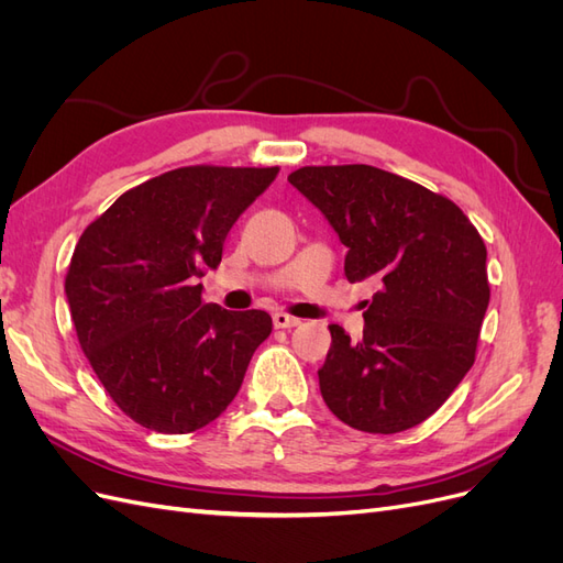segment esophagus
I'll use <instances>...</instances> for the list:
<instances>
[{
	"instance_id": "1",
	"label": "esophagus",
	"mask_w": 563,
	"mask_h": 563,
	"mask_svg": "<svg viewBox=\"0 0 563 563\" xmlns=\"http://www.w3.org/2000/svg\"><path fill=\"white\" fill-rule=\"evenodd\" d=\"M272 323H275V329H294L300 323V319L286 314V312H275L272 314Z\"/></svg>"
}]
</instances>
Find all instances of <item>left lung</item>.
Returning a JSON list of instances; mask_svg holds the SVG:
<instances>
[{
    "instance_id": "8db88e82",
    "label": "left lung",
    "mask_w": 563,
    "mask_h": 563,
    "mask_svg": "<svg viewBox=\"0 0 563 563\" xmlns=\"http://www.w3.org/2000/svg\"><path fill=\"white\" fill-rule=\"evenodd\" d=\"M288 183L347 246L345 277L383 284L360 343L329 327L323 401L354 430L416 428L474 364L490 298L484 240L451 199L376 166H302Z\"/></svg>"
}]
</instances>
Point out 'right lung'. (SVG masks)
<instances>
[{
	"mask_svg": "<svg viewBox=\"0 0 563 563\" xmlns=\"http://www.w3.org/2000/svg\"><path fill=\"white\" fill-rule=\"evenodd\" d=\"M277 174L183 166L124 192L79 236L65 277L79 345L143 428L187 434L216 420L269 335L267 312L203 302L197 279Z\"/></svg>",
	"mask_w": 563,
	"mask_h": 563,
	"instance_id": "add662e5",
	"label": "right lung"
}]
</instances>
